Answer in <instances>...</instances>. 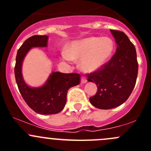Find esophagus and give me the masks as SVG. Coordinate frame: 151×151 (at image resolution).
Here are the masks:
<instances>
[{"instance_id":"esophagus-1","label":"esophagus","mask_w":151,"mask_h":151,"mask_svg":"<svg viewBox=\"0 0 151 151\" xmlns=\"http://www.w3.org/2000/svg\"><path fill=\"white\" fill-rule=\"evenodd\" d=\"M87 83V79L85 78V77H81V83L83 84H85V83Z\"/></svg>"}]
</instances>
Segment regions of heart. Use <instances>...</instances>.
<instances>
[{"mask_svg": "<svg viewBox=\"0 0 151 151\" xmlns=\"http://www.w3.org/2000/svg\"><path fill=\"white\" fill-rule=\"evenodd\" d=\"M115 50V43L109 37L85 38L73 41L66 50L61 52L64 61L80 60V68L86 73L95 72L103 68L109 62Z\"/></svg>", "mask_w": 151, "mask_h": 151, "instance_id": "b5f03b06", "label": "heart"}]
</instances>
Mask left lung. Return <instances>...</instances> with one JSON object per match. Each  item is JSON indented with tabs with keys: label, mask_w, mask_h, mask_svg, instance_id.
<instances>
[{
	"label": "left lung",
	"mask_w": 151,
	"mask_h": 151,
	"mask_svg": "<svg viewBox=\"0 0 151 151\" xmlns=\"http://www.w3.org/2000/svg\"><path fill=\"white\" fill-rule=\"evenodd\" d=\"M110 31L117 45L115 55L103 68L88 74V81L95 83L98 88L90 102L101 109H112L124 103L134 88L138 73L134 45L123 32Z\"/></svg>",
	"instance_id": "obj_1"
}]
</instances>
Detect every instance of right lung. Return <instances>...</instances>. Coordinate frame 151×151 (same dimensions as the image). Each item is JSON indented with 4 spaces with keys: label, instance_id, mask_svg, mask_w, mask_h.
Masks as SVG:
<instances>
[{
    "label": "right lung",
    "instance_id": "right-lung-1",
    "mask_svg": "<svg viewBox=\"0 0 151 151\" xmlns=\"http://www.w3.org/2000/svg\"><path fill=\"white\" fill-rule=\"evenodd\" d=\"M47 36H35L28 38L19 47L16 57L14 74L18 88L27 104L41 115H52L60 112L66 103L68 90L80 84V75L77 73L64 74L53 71L42 86L32 88L25 83L22 74L24 58L33 47H46Z\"/></svg>",
    "mask_w": 151,
    "mask_h": 151
}]
</instances>
